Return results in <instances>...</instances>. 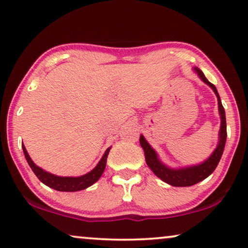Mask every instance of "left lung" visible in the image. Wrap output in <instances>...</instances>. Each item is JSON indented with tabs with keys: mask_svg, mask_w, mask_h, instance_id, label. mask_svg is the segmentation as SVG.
<instances>
[{
	"mask_svg": "<svg viewBox=\"0 0 248 248\" xmlns=\"http://www.w3.org/2000/svg\"><path fill=\"white\" fill-rule=\"evenodd\" d=\"M194 72L197 74V76L202 79L205 84H207L213 90L217 98V106H218V115H220V130H218V140L217 144L213 150V153L202 162L195 164V165H188L182 167H171L166 165L162 159L159 158L158 154L154 148L150 146L149 142L146 140L142 134L140 136V144L142 147L144 156H146V163L149 166V169L155 173L156 176L162 180V181L169 183L173 187H189L194 186L196 183L202 181L210 176L214 170L217 169L221 157H222L224 146L227 141V122H226V112L221 102L220 95H218L217 90L214 84L208 82V79L205 77L204 73L197 67H194Z\"/></svg>",
	"mask_w": 248,
	"mask_h": 248,
	"instance_id": "left-lung-1",
	"label": "left lung"
}]
</instances>
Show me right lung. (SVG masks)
Instances as JSON below:
<instances>
[{
    "label": "right lung",
    "instance_id": "1",
    "mask_svg": "<svg viewBox=\"0 0 248 248\" xmlns=\"http://www.w3.org/2000/svg\"><path fill=\"white\" fill-rule=\"evenodd\" d=\"M110 149L111 147H109L105 152L104 155H102L101 159L99 160V163L96 164L94 169L91 170L89 173H86V174L81 176H60L52 174V173L50 172H46V170L37 166L36 164L33 162V159L31 158V156L28 155L27 150H26L24 143H22V150H24L26 160H27L28 165H30L31 169L33 170V172L35 173V175L37 176L38 180H40L42 183L47 186V187L54 189V190L67 192L83 190V189L89 188L90 186H92L93 183L98 181L106 169V163H107V157Z\"/></svg>",
    "mask_w": 248,
    "mask_h": 248
}]
</instances>
